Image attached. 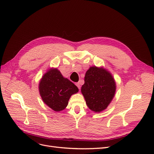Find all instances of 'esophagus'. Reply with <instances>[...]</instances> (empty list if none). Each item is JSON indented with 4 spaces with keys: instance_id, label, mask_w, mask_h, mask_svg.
Returning <instances> with one entry per match:
<instances>
[{
    "instance_id": "esophagus-1",
    "label": "esophagus",
    "mask_w": 154,
    "mask_h": 154,
    "mask_svg": "<svg viewBox=\"0 0 154 154\" xmlns=\"http://www.w3.org/2000/svg\"><path fill=\"white\" fill-rule=\"evenodd\" d=\"M76 85L78 87V88H79V89H80V82H78V83H76Z\"/></svg>"
}]
</instances>
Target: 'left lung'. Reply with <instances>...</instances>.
Returning a JSON list of instances; mask_svg holds the SVG:
<instances>
[{
	"mask_svg": "<svg viewBox=\"0 0 154 154\" xmlns=\"http://www.w3.org/2000/svg\"><path fill=\"white\" fill-rule=\"evenodd\" d=\"M84 81L81 91L88 108L95 112L106 109L116 92L111 74L103 68L91 67L85 73Z\"/></svg>",
	"mask_w": 154,
	"mask_h": 154,
	"instance_id": "left-lung-1",
	"label": "left lung"
}]
</instances>
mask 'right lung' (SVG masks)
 <instances>
[{"label": "right lung", "mask_w": 154, "mask_h": 154, "mask_svg": "<svg viewBox=\"0 0 154 154\" xmlns=\"http://www.w3.org/2000/svg\"><path fill=\"white\" fill-rule=\"evenodd\" d=\"M39 92L44 103L53 110L59 112L67 106L70 97L77 93L78 88L63 78L57 69H51L40 80Z\"/></svg>", "instance_id": "1"}]
</instances>
